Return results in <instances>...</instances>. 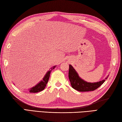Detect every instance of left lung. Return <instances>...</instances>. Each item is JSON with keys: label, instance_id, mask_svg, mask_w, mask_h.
<instances>
[{"label": "left lung", "instance_id": "1", "mask_svg": "<svg viewBox=\"0 0 122 122\" xmlns=\"http://www.w3.org/2000/svg\"><path fill=\"white\" fill-rule=\"evenodd\" d=\"M108 77H106L107 79ZM69 78L73 89L80 92L93 91L101 86L105 80L96 83H89L84 81L79 76L77 72L71 65H69Z\"/></svg>", "mask_w": 122, "mask_h": 122}]
</instances>
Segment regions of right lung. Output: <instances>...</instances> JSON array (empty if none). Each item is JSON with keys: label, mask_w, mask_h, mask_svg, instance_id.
<instances>
[{"label": "right lung", "mask_w": 122, "mask_h": 122, "mask_svg": "<svg viewBox=\"0 0 122 122\" xmlns=\"http://www.w3.org/2000/svg\"><path fill=\"white\" fill-rule=\"evenodd\" d=\"M55 67L56 66H54L53 67V68H51L50 70H49L46 74V76L43 79V80H42L39 83H38L37 85H36L35 86H33V87L30 88V89L28 90V91H29L30 93H37V92H40L41 91H42L45 89V88L46 86V85L48 82L51 72L52 70V69H54Z\"/></svg>", "instance_id": "1"}]
</instances>
